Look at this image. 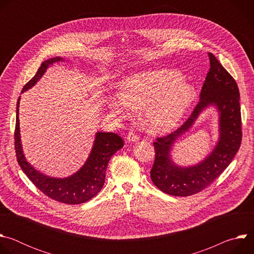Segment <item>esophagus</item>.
Instances as JSON below:
<instances>
[{
  "label": "esophagus",
  "instance_id": "34e87169",
  "mask_svg": "<svg viewBox=\"0 0 254 254\" xmlns=\"http://www.w3.org/2000/svg\"><path fill=\"white\" fill-rule=\"evenodd\" d=\"M127 140L128 141H137L139 139V135L137 133H135L133 130H130L128 133H127Z\"/></svg>",
  "mask_w": 254,
  "mask_h": 254
}]
</instances>
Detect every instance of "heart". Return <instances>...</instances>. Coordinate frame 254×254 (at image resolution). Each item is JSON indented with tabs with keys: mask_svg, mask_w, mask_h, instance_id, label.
<instances>
[{
	"mask_svg": "<svg viewBox=\"0 0 254 254\" xmlns=\"http://www.w3.org/2000/svg\"><path fill=\"white\" fill-rule=\"evenodd\" d=\"M196 96L193 84L171 69H152L127 76L121 93L110 98L113 114L129 119L134 110H143V123L156 133L172 130Z\"/></svg>",
	"mask_w": 254,
	"mask_h": 254,
	"instance_id": "heart-1",
	"label": "heart"
}]
</instances>
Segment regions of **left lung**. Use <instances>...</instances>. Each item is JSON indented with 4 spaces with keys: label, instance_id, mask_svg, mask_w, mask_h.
Wrapping results in <instances>:
<instances>
[{
    "label": "left lung",
    "instance_id": "8db88e82",
    "mask_svg": "<svg viewBox=\"0 0 254 254\" xmlns=\"http://www.w3.org/2000/svg\"><path fill=\"white\" fill-rule=\"evenodd\" d=\"M210 68L203 83L200 100L189 119L173 132L157 137L154 142L155 162L151 170L153 183L164 193L191 196L207 188L229 166L238 152L241 139L239 89L234 78L212 54L208 53ZM215 105L220 112V140L211 154L200 164L179 167L169 158L177 137L187 131L207 106Z\"/></svg>",
    "mask_w": 254,
    "mask_h": 254
}]
</instances>
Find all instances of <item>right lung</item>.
Returning a JSON list of instances; mask_svg holds the SVG:
<instances>
[{"instance_id":"add662e5","label":"right lung","mask_w":254,"mask_h":254,"mask_svg":"<svg viewBox=\"0 0 254 254\" xmlns=\"http://www.w3.org/2000/svg\"><path fill=\"white\" fill-rule=\"evenodd\" d=\"M63 60L54 57L44 61L36 72L35 76L25 84L22 92L31 88L45 73L48 66ZM19 103L17 102V117L15 127V151L17 161L22 171L31 182L49 198L65 204H81L93 198L103 187L105 171L111 158L124 147L123 138L115 132L98 131L95 135L91 153L83 167L72 176L64 179L50 178L35 170L25 159L23 154L20 127H19Z\"/></svg>"}]
</instances>
